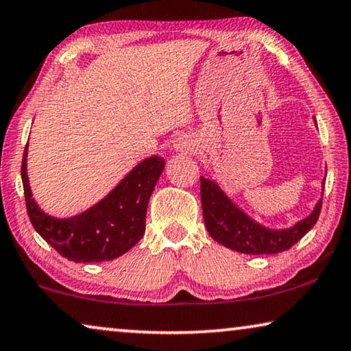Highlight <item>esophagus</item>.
I'll use <instances>...</instances> for the list:
<instances>
[{
  "instance_id": "esophagus-1",
  "label": "esophagus",
  "mask_w": 351,
  "mask_h": 351,
  "mask_svg": "<svg viewBox=\"0 0 351 351\" xmlns=\"http://www.w3.org/2000/svg\"><path fill=\"white\" fill-rule=\"evenodd\" d=\"M174 149L180 154H191L196 150V141L191 139L190 136H180L174 141Z\"/></svg>"
}]
</instances>
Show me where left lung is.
Wrapping results in <instances>:
<instances>
[{
	"label": "left lung",
	"instance_id": "obj_1",
	"mask_svg": "<svg viewBox=\"0 0 351 351\" xmlns=\"http://www.w3.org/2000/svg\"><path fill=\"white\" fill-rule=\"evenodd\" d=\"M317 123V121H315ZM324 190V180L322 184ZM319 197L312 213L287 230H271L239 209L217 182L201 177V204L207 231L213 241L247 255H272L285 252L306 236L322 212Z\"/></svg>",
	"mask_w": 351,
	"mask_h": 351
}]
</instances>
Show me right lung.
<instances>
[{
  "label": "right lung",
  "mask_w": 351,
  "mask_h": 351,
  "mask_svg": "<svg viewBox=\"0 0 351 351\" xmlns=\"http://www.w3.org/2000/svg\"><path fill=\"white\" fill-rule=\"evenodd\" d=\"M28 144L23 152L22 182L29 221L60 255L74 263H103L131 250L145 232V215L165 158L150 156L134 166L108 196L79 215L55 218L34 201L27 174Z\"/></svg>",
  "instance_id": "right-lung-1"
}]
</instances>
